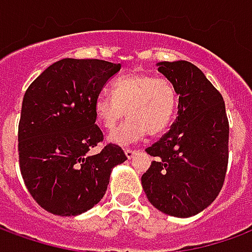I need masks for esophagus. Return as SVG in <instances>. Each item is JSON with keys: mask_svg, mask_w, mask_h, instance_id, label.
Returning <instances> with one entry per match:
<instances>
[{"mask_svg": "<svg viewBox=\"0 0 252 252\" xmlns=\"http://www.w3.org/2000/svg\"><path fill=\"white\" fill-rule=\"evenodd\" d=\"M124 154H126V158L131 159V158H133V155L136 154V151H132V150H128V148H126V150H124Z\"/></svg>", "mask_w": 252, "mask_h": 252, "instance_id": "34e87169", "label": "esophagus"}]
</instances>
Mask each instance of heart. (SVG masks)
<instances>
[{
  "label": "heart",
  "mask_w": 252,
  "mask_h": 252,
  "mask_svg": "<svg viewBox=\"0 0 252 252\" xmlns=\"http://www.w3.org/2000/svg\"><path fill=\"white\" fill-rule=\"evenodd\" d=\"M178 95L174 85L148 74H126L116 79L112 95L98 94L94 116L101 126L112 131L124 117L128 120L109 135V142L128 146L147 135L163 133L174 119Z\"/></svg>",
  "instance_id": "heart-1"
}]
</instances>
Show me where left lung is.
<instances>
[{
	"label": "left lung",
	"instance_id": "1",
	"mask_svg": "<svg viewBox=\"0 0 252 252\" xmlns=\"http://www.w3.org/2000/svg\"><path fill=\"white\" fill-rule=\"evenodd\" d=\"M157 66L174 85L178 113L170 131L146 150L155 160L142 175V186L162 213L191 217L211 205L224 184L229 135L225 104L193 63Z\"/></svg>",
	"mask_w": 252,
	"mask_h": 252
}]
</instances>
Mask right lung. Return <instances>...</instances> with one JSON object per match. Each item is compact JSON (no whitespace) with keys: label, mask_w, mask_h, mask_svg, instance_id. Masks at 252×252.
<instances>
[{"label":"right lung","mask_w":252,"mask_h":252,"mask_svg":"<svg viewBox=\"0 0 252 252\" xmlns=\"http://www.w3.org/2000/svg\"><path fill=\"white\" fill-rule=\"evenodd\" d=\"M121 64L62 59L47 67L23 98L19 124L20 170L39 205L58 216H78L104 197L115 166L126 162L119 146L89 151L102 142L94 101Z\"/></svg>","instance_id":"1"}]
</instances>
